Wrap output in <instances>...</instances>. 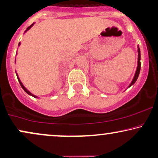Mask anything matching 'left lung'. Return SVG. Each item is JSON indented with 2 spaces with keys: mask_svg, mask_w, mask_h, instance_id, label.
Segmentation results:
<instances>
[{
  "mask_svg": "<svg viewBox=\"0 0 158 158\" xmlns=\"http://www.w3.org/2000/svg\"><path fill=\"white\" fill-rule=\"evenodd\" d=\"M140 59H141V54H140V49H139V47H138V65H137V69H136V71H135V75H134V77H133V79L132 81V82L131 83V85H129L130 87L131 86H132L133 84H134L135 81H136L138 77H139V73H140V69H141V61H140Z\"/></svg>",
  "mask_w": 158,
  "mask_h": 158,
  "instance_id": "1",
  "label": "left lung"
}]
</instances>
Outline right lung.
Here are the masks:
<instances>
[{
  "mask_svg": "<svg viewBox=\"0 0 158 158\" xmlns=\"http://www.w3.org/2000/svg\"><path fill=\"white\" fill-rule=\"evenodd\" d=\"M33 24H34V23H33ZM33 24H32V25H31V26H29V27H27V30H26V31H25V32H26V31H28V30H29L30 28H31V27H32V26H33ZM19 45H20V43H19ZM15 60H16V59H15ZM17 77L18 81H19V84H20V85H21L22 88H23V89H24V90H25V92H26V93H27V94H28V95H31V96H33V97H34V98H37V96H35V95H33V94H32V93H31V92H29L28 90H27V89H26V88H25V87H24V85H23V83H22V82H21V81H20V80H19V77H18V76H17Z\"/></svg>",
  "mask_w": 158,
  "mask_h": 158,
  "instance_id": "1",
  "label": "right lung"
}]
</instances>
